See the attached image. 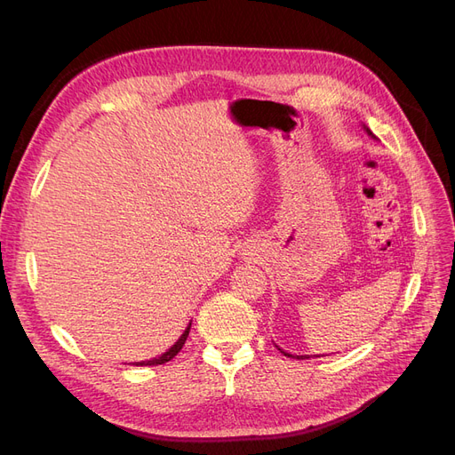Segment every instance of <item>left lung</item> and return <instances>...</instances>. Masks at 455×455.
Listing matches in <instances>:
<instances>
[{
    "instance_id": "8db88e82",
    "label": "left lung",
    "mask_w": 455,
    "mask_h": 455,
    "mask_svg": "<svg viewBox=\"0 0 455 455\" xmlns=\"http://www.w3.org/2000/svg\"><path fill=\"white\" fill-rule=\"evenodd\" d=\"M366 131H368V129H366ZM368 134H371V132L368 131ZM371 136H374V134H371ZM279 351L284 353L283 349H279ZM284 355H286V356H292V359H307V356H304V355H301V356H299V355H291V353H284Z\"/></svg>"
}]
</instances>
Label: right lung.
I'll list each match as a JSON object with an SVG mask.
<instances>
[{"label": "right lung", "mask_w": 455, "mask_h": 455, "mask_svg": "<svg viewBox=\"0 0 455 455\" xmlns=\"http://www.w3.org/2000/svg\"><path fill=\"white\" fill-rule=\"evenodd\" d=\"M189 328H191V324L184 330V334L180 336V339H178L174 346L167 351V353H163L161 356H157V359H151V361H142V363H136V366H157V364H164V363H169L171 359H174V356L180 353V349L184 347V343H186V339H188V336H189Z\"/></svg>", "instance_id": "add662e5"}]
</instances>
